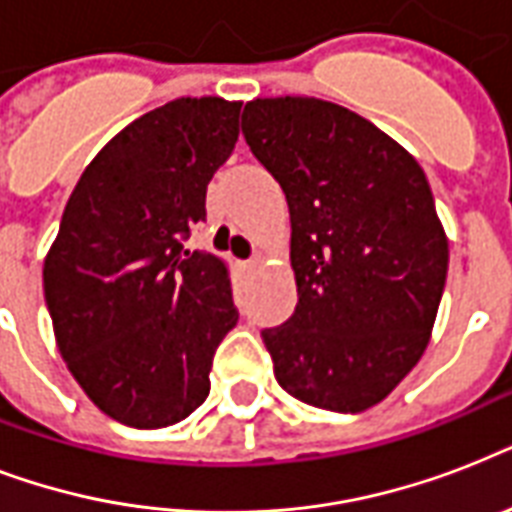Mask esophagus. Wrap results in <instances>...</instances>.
I'll use <instances>...</instances> for the list:
<instances>
[{
  "label": "esophagus",
  "mask_w": 512,
  "mask_h": 512,
  "mask_svg": "<svg viewBox=\"0 0 512 512\" xmlns=\"http://www.w3.org/2000/svg\"><path fill=\"white\" fill-rule=\"evenodd\" d=\"M241 265H244L247 271H255L257 265H260V257H252V260H244V263H241Z\"/></svg>",
  "instance_id": "obj_1"
}]
</instances>
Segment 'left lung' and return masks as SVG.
I'll return each instance as SVG.
<instances>
[{"mask_svg": "<svg viewBox=\"0 0 512 512\" xmlns=\"http://www.w3.org/2000/svg\"><path fill=\"white\" fill-rule=\"evenodd\" d=\"M249 151L279 180L297 305L263 329L289 396L329 412L380 404L428 348L449 241L422 167L364 116L319 98L244 106Z\"/></svg>", "mask_w": 512, "mask_h": 512, "instance_id": "1", "label": "left lung"}]
</instances>
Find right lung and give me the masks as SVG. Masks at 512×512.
Listing matches in <instances>:
<instances>
[{
    "label": "right lung",
    "mask_w": 512,
    "mask_h": 512,
    "mask_svg": "<svg viewBox=\"0 0 512 512\" xmlns=\"http://www.w3.org/2000/svg\"><path fill=\"white\" fill-rule=\"evenodd\" d=\"M239 114L231 100L177 98L127 124L82 172L44 260L60 356L92 404L130 428L199 409L239 321L223 260L183 249Z\"/></svg>",
    "instance_id": "1"
}]
</instances>
